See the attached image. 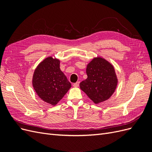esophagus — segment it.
<instances>
[{
    "instance_id": "obj_1",
    "label": "esophagus",
    "mask_w": 152,
    "mask_h": 152,
    "mask_svg": "<svg viewBox=\"0 0 152 152\" xmlns=\"http://www.w3.org/2000/svg\"><path fill=\"white\" fill-rule=\"evenodd\" d=\"M73 87H79V82H77L76 83H74L73 84Z\"/></svg>"
}]
</instances>
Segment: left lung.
I'll return each instance as SVG.
<instances>
[{"label":"left lung","mask_w":152,"mask_h":152,"mask_svg":"<svg viewBox=\"0 0 152 152\" xmlns=\"http://www.w3.org/2000/svg\"><path fill=\"white\" fill-rule=\"evenodd\" d=\"M87 78L80 88L95 104L108 99L114 93L118 79L113 66L105 59L94 58L87 65Z\"/></svg>","instance_id":"left-lung-1"}]
</instances>
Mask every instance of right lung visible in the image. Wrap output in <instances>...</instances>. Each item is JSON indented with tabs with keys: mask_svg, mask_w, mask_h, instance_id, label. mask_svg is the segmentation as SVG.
<instances>
[{
	"mask_svg": "<svg viewBox=\"0 0 152 152\" xmlns=\"http://www.w3.org/2000/svg\"><path fill=\"white\" fill-rule=\"evenodd\" d=\"M60 61L48 57L37 66L32 79L36 93L44 102L56 105L72 87L59 68Z\"/></svg>",
	"mask_w": 152,
	"mask_h": 152,
	"instance_id": "obj_1",
	"label": "right lung"
}]
</instances>
